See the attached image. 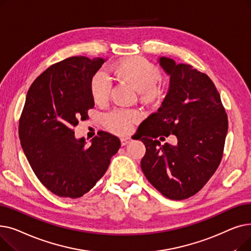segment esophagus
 <instances>
[{
    "label": "esophagus",
    "mask_w": 251,
    "mask_h": 251,
    "mask_svg": "<svg viewBox=\"0 0 251 251\" xmlns=\"http://www.w3.org/2000/svg\"><path fill=\"white\" fill-rule=\"evenodd\" d=\"M130 141H131V139H130L129 137H122V138H121V144H122V147L126 146V144H128Z\"/></svg>",
    "instance_id": "esophagus-1"
}]
</instances>
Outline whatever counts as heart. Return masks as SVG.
I'll return each instance as SVG.
<instances>
[{"mask_svg":"<svg viewBox=\"0 0 251 251\" xmlns=\"http://www.w3.org/2000/svg\"><path fill=\"white\" fill-rule=\"evenodd\" d=\"M115 73L123 80L139 90L140 96L147 100L154 101L163 98L166 91L164 83L160 82V68L147 59L140 57L127 58L119 62L114 68ZM91 95L97 103H103L110 98L112 81L103 71L97 72L91 79ZM140 115L134 110L115 109L104 116V125L112 132L125 134L133 123L139 120Z\"/></svg>","mask_w":251,"mask_h":251,"instance_id":"heart-1","label":"heart"}]
</instances>
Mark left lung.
Masks as SVG:
<instances>
[{
    "label": "left lung",
    "mask_w": 251,
    "mask_h": 251,
    "mask_svg": "<svg viewBox=\"0 0 251 251\" xmlns=\"http://www.w3.org/2000/svg\"><path fill=\"white\" fill-rule=\"evenodd\" d=\"M170 87L155 113L140 126L146 146L141 170L167 199L186 200L196 194L218 169L225 147L228 117L220 94L206 74L191 65L162 57ZM176 135V146H162L157 138Z\"/></svg>",
    "instance_id": "1"
}]
</instances>
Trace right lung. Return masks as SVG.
<instances>
[{"label": "right lung", "instance_id": "obj_1", "mask_svg": "<svg viewBox=\"0 0 251 251\" xmlns=\"http://www.w3.org/2000/svg\"><path fill=\"white\" fill-rule=\"evenodd\" d=\"M103 62L82 56L58 62L35 79L26 96L18 128L22 150L37 179L61 197L87 193L121 147L105 131L91 144L74 136V127L95 105L91 79Z\"/></svg>", "mask_w": 251, "mask_h": 251}]
</instances>
